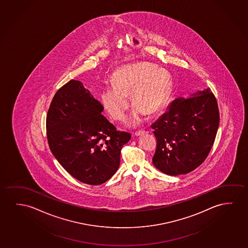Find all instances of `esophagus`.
<instances>
[{
  "mask_svg": "<svg viewBox=\"0 0 248 248\" xmlns=\"http://www.w3.org/2000/svg\"><path fill=\"white\" fill-rule=\"evenodd\" d=\"M146 131L145 130H140V131H137V132H135V135L136 136H140V135H141V134H143V133H145Z\"/></svg>",
  "mask_w": 248,
  "mask_h": 248,
  "instance_id": "34e87169",
  "label": "esophagus"
}]
</instances>
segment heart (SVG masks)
Returning <instances> with one entry per match:
<instances>
[{
  "label": "heart",
  "instance_id": "heart-1",
  "mask_svg": "<svg viewBox=\"0 0 248 248\" xmlns=\"http://www.w3.org/2000/svg\"><path fill=\"white\" fill-rule=\"evenodd\" d=\"M111 86L101 93V102L113 120L122 122L129 108L131 95L136 107L130 116L131 125L142 121L143 111L153 114L161 108L168 95L169 81L166 74L151 63H130L120 67L112 77Z\"/></svg>",
  "mask_w": 248,
  "mask_h": 248
}]
</instances>
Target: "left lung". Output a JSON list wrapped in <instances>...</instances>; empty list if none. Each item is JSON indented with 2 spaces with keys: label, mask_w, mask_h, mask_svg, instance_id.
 <instances>
[{
  "label": "left lung",
  "mask_w": 248,
  "mask_h": 248,
  "mask_svg": "<svg viewBox=\"0 0 248 248\" xmlns=\"http://www.w3.org/2000/svg\"><path fill=\"white\" fill-rule=\"evenodd\" d=\"M216 98L210 88L178 98L151 125L156 139L153 164L166 174H186L205 161L219 126Z\"/></svg>",
  "instance_id": "obj_1"
}]
</instances>
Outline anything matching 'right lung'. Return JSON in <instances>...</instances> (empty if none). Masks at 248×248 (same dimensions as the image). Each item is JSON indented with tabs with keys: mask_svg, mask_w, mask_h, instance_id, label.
<instances>
[{
	"mask_svg": "<svg viewBox=\"0 0 248 248\" xmlns=\"http://www.w3.org/2000/svg\"><path fill=\"white\" fill-rule=\"evenodd\" d=\"M103 109L80 81L71 80L57 91L46 115L52 153L72 177L87 185H101L115 174L122 146L131 139L102 115Z\"/></svg>",
	"mask_w": 248,
	"mask_h": 248,
	"instance_id": "1",
	"label": "right lung"
}]
</instances>
